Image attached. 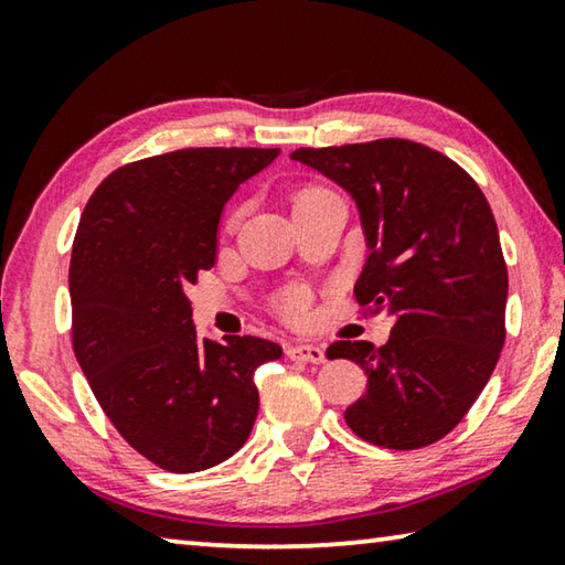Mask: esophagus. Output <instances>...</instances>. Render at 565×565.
I'll return each instance as SVG.
<instances>
[{"mask_svg":"<svg viewBox=\"0 0 565 565\" xmlns=\"http://www.w3.org/2000/svg\"><path fill=\"white\" fill-rule=\"evenodd\" d=\"M286 356L291 361H303V363H321L327 359V351L321 347H313V343H294V347L286 349Z\"/></svg>","mask_w":565,"mask_h":565,"instance_id":"1","label":"esophagus"}]
</instances>
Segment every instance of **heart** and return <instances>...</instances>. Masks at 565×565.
<instances>
[{"label": "heart", "mask_w": 565, "mask_h": 565, "mask_svg": "<svg viewBox=\"0 0 565 565\" xmlns=\"http://www.w3.org/2000/svg\"><path fill=\"white\" fill-rule=\"evenodd\" d=\"M309 191H313V189H309ZM309 191H303V194H309ZM236 218H238V212L232 214L228 224H234ZM306 309H309V294H306V289H289L281 296V311L289 319H301Z\"/></svg>", "instance_id": "heart-1"}]
</instances>
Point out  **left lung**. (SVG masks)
I'll return each instance as SVG.
<instances>
[{"label": "left lung", "instance_id": "obj_1", "mask_svg": "<svg viewBox=\"0 0 565 565\" xmlns=\"http://www.w3.org/2000/svg\"><path fill=\"white\" fill-rule=\"evenodd\" d=\"M291 159L353 196L369 244L353 294L396 319L384 347H329V359L356 361L369 376L343 418L374 446L436 444L489 384L505 341L509 271L483 191L441 151L408 139L306 147Z\"/></svg>", "mask_w": 565, "mask_h": 565}]
</instances>
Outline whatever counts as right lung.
Wrapping results in <instances>:
<instances>
[{"mask_svg":"<svg viewBox=\"0 0 565 565\" xmlns=\"http://www.w3.org/2000/svg\"><path fill=\"white\" fill-rule=\"evenodd\" d=\"M279 149H179L124 164L84 206L70 266L72 347L134 451L196 473L246 444L254 371L281 359L259 337L199 341L189 284L216 262L222 209Z\"/></svg>","mask_w":565,"mask_h":565,"instance_id":"obj_1","label":"right lung"}]
</instances>
